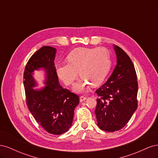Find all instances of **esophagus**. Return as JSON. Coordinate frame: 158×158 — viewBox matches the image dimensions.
<instances>
[{
  "label": "esophagus",
  "mask_w": 158,
  "mask_h": 158,
  "mask_svg": "<svg viewBox=\"0 0 158 158\" xmlns=\"http://www.w3.org/2000/svg\"><path fill=\"white\" fill-rule=\"evenodd\" d=\"M86 99H87L86 97L84 96V95H82V96H80V102H83L85 101V100Z\"/></svg>",
  "instance_id": "34e87169"
}]
</instances>
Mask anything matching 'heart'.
Here are the masks:
<instances>
[{
	"label": "heart",
	"instance_id": "obj_1",
	"mask_svg": "<svg viewBox=\"0 0 158 158\" xmlns=\"http://www.w3.org/2000/svg\"><path fill=\"white\" fill-rule=\"evenodd\" d=\"M66 60L68 63L56 66L57 74L65 84L71 85L77 78L78 71L81 78L74 89L80 93L88 92L90 84H101L111 66V54L105 48L78 47L70 52Z\"/></svg>",
	"mask_w": 158,
	"mask_h": 158
}]
</instances>
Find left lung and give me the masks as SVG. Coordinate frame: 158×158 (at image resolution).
Returning a JSON list of instances; mask_svg holds the SVG:
<instances>
[{"mask_svg": "<svg viewBox=\"0 0 158 158\" xmlns=\"http://www.w3.org/2000/svg\"><path fill=\"white\" fill-rule=\"evenodd\" d=\"M117 65L107 82L95 93L99 96L95 114L98 126L107 132L120 130L138 106V82L135 66L121 47L114 45Z\"/></svg>", "mask_w": 158, "mask_h": 158, "instance_id": "obj_1", "label": "left lung"}]
</instances>
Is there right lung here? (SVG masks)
I'll use <instances>...</instances> for the list:
<instances>
[{"instance_id":"1","label":"right lung","mask_w":158,"mask_h":158,"mask_svg":"<svg viewBox=\"0 0 158 158\" xmlns=\"http://www.w3.org/2000/svg\"><path fill=\"white\" fill-rule=\"evenodd\" d=\"M56 51L53 47L44 46L30 57L23 73V85L27 107L35 121L47 132L59 135L72 126L79 97L59 84L54 63ZM40 68L46 72V86L34 90L33 72Z\"/></svg>"}]
</instances>
